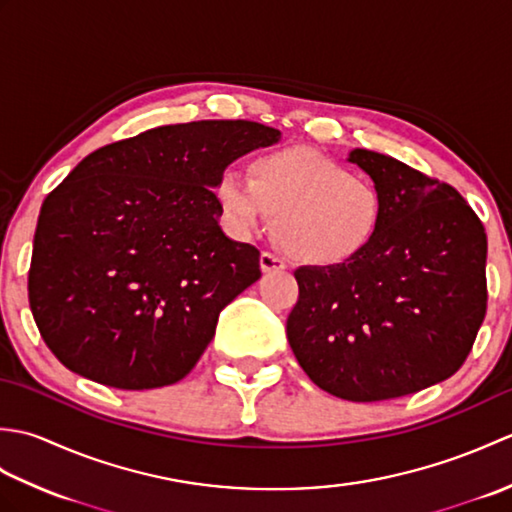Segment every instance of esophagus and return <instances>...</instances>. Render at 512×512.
Here are the masks:
<instances>
[{
	"label": "esophagus",
	"mask_w": 512,
	"mask_h": 512,
	"mask_svg": "<svg viewBox=\"0 0 512 512\" xmlns=\"http://www.w3.org/2000/svg\"><path fill=\"white\" fill-rule=\"evenodd\" d=\"M259 266H262L264 273H277V270H286L284 259H279L273 253H262V257H259Z\"/></svg>",
	"instance_id": "esophagus-1"
}]
</instances>
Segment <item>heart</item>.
Wrapping results in <instances>:
<instances>
[{"label":"heart","mask_w":512,"mask_h":512,"mask_svg":"<svg viewBox=\"0 0 512 512\" xmlns=\"http://www.w3.org/2000/svg\"><path fill=\"white\" fill-rule=\"evenodd\" d=\"M215 200L228 231L246 237L275 215V239L301 264L334 268L374 242L385 198L372 180L321 151L288 147L250 160L248 178L224 171Z\"/></svg>","instance_id":"b5f03b06"}]
</instances>
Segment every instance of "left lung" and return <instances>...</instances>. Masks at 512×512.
Masks as SVG:
<instances>
[{
  "mask_svg": "<svg viewBox=\"0 0 512 512\" xmlns=\"http://www.w3.org/2000/svg\"><path fill=\"white\" fill-rule=\"evenodd\" d=\"M347 160L383 193L385 220L352 262L295 270L288 343L336 398L416 394L458 372L484 321V226L447 182L369 149Z\"/></svg>",
  "mask_w": 512,
  "mask_h": 512,
  "instance_id": "left-lung-1",
  "label": "left lung"
}]
</instances>
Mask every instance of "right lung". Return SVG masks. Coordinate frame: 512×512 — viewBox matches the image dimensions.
I'll list each match as a JSON object with an SVG mask.
<instances>
[{"mask_svg":"<svg viewBox=\"0 0 512 512\" xmlns=\"http://www.w3.org/2000/svg\"><path fill=\"white\" fill-rule=\"evenodd\" d=\"M279 138L253 121L156 127L92 151L43 200L28 299L70 372L116 389L191 372L220 312L262 277L259 250L217 224L215 182Z\"/></svg>","mask_w":512,"mask_h":512,"instance_id":"obj_1","label":"right lung"}]
</instances>
